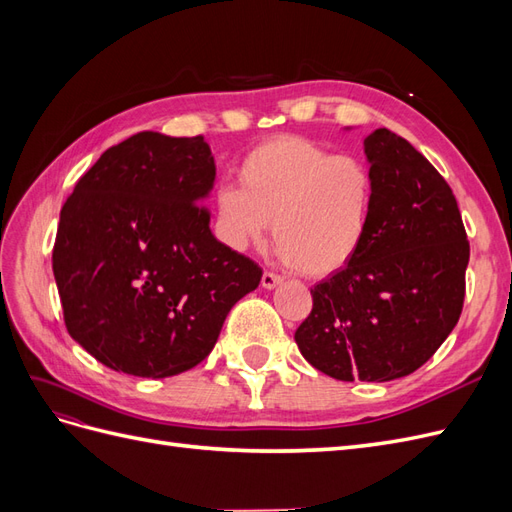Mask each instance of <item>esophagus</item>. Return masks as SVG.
<instances>
[{"label":"esophagus","mask_w":512,"mask_h":512,"mask_svg":"<svg viewBox=\"0 0 512 512\" xmlns=\"http://www.w3.org/2000/svg\"><path fill=\"white\" fill-rule=\"evenodd\" d=\"M284 282V277L282 275H277V273H273V271H265L262 273V280H260V284H262V288H267V290H271V288H277Z\"/></svg>","instance_id":"34e87169"}]
</instances>
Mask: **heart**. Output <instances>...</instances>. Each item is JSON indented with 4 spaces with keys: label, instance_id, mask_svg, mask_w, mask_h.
I'll return each mask as SVG.
<instances>
[{
    "label": "heart",
    "instance_id": "heart-1",
    "mask_svg": "<svg viewBox=\"0 0 512 512\" xmlns=\"http://www.w3.org/2000/svg\"><path fill=\"white\" fill-rule=\"evenodd\" d=\"M239 181L215 194L220 235L232 250L260 243L273 222L284 260L305 275L324 277L350 265L367 239L376 181L361 158L280 136L247 153Z\"/></svg>",
    "mask_w": 512,
    "mask_h": 512
}]
</instances>
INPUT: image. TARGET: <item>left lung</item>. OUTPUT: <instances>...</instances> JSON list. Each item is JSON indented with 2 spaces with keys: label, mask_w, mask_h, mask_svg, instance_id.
I'll return each instance as SVG.
<instances>
[{
  "label": "left lung",
  "mask_w": 512,
  "mask_h": 512,
  "mask_svg": "<svg viewBox=\"0 0 512 512\" xmlns=\"http://www.w3.org/2000/svg\"><path fill=\"white\" fill-rule=\"evenodd\" d=\"M376 207L350 265L312 288L294 333L301 354L335 380L389 382L427 363L461 316L470 243L453 190L406 138H365Z\"/></svg>",
  "instance_id": "obj_1"
}]
</instances>
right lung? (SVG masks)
<instances>
[{
  "mask_svg": "<svg viewBox=\"0 0 512 512\" xmlns=\"http://www.w3.org/2000/svg\"><path fill=\"white\" fill-rule=\"evenodd\" d=\"M203 136L138 132L76 181L61 207L53 273L66 329L96 361L168 378L205 361L262 269L213 237Z\"/></svg>",
  "mask_w": 512,
  "mask_h": 512,
  "instance_id": "right-lung-1",
  "label": "right lung"
}]
</instances>
